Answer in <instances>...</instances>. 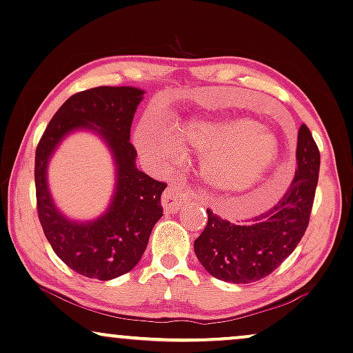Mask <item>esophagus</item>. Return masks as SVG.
I'll return each mask as SVG.
<instances>
[{
  "label": "esophagus",
  "mask_w": 353,
  "mask_h": 353,
  "mask_svg": "<svg viewBox=\"0 0 353 353\" xmlns=\"http://www.w3.org/2000/svg\"><path fill=\"white\" fill-rule=\"evenodd\" d=\"M194 197L192 190L189 187L182 185V184H171L164 190L163 197H161V205L164 208V212H176L182 207V203L189 202V200Z\"/></svg>",
  "instance_id": "1"
}]
</instances>
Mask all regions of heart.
<instances>
[{"label":"heart","mask_w":353,"mask_h":353,"mask_svg":"<svg viewBox=\"0 0 353 353\" xmlns=\"http://www.w3.org/2000/svg\"><path fill=\"white\" fill-rule=\"evenodd\" d=\"M174 138L182 148L203 153V181L226 195L257 190L280 164L276 137L249 117L194 115L174 125ZM135 143L156 163H171L176 156L169 138L146 122L138 125Z\"/></svg>","instance_id":"1"}]
</instances>
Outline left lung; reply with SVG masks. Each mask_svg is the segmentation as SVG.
Instances as JSON below:
<instances>
[{
	"mask_svg": "<svg viewBox=\"0 0 353 353\" xmlns=\"http://www.w3.org/2000/svg\"><path fill=\"white\" fill-rule=\"evenodd\" d=\"M319 150L305 123L298 130L295 179L279 203L243 225L207 210L205 230L194 241L195 256L210 275L251 283L272 274L295 251L310 223L319 176Z\"/></svg>",
	"mask_w": 353,
	"mask_h": 353,
	"instance_id": "8db88e82",
	"label": "left lung"
}]
</instances>
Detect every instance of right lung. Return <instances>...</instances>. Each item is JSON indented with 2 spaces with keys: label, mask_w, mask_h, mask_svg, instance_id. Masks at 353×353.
Returning <instances> with one entry per match:
<instances>
[{
  "label": "right lung",
  "mask_w": 353,
  "mask_h": 353,
  "mask_svg": "<svg viewBox=\"0 0 353 353\" xmlns=\"http://www.w3.org/2000/svg\"><path fill=\"white\" fill-rule=\"evenodd\" d=\"M145 91L99 86L71 96L57 110L35 151L37 212L46 238L58 257L79 275L112 280L140 262L151 230L163 216L164 182L138 171L130 127ZM78 130L96 132L114 159L116 184L106 212L94 221H71L52 202L48 163L64 138Z\"/></svg>",
  "instance_id": "1"
}]
</instances>
